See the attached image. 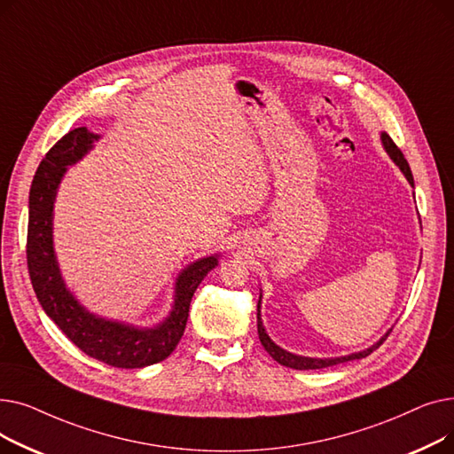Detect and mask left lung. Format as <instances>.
<instances>
[{
	"label": "left lung",
	"mask_w": 454,
	"mask_h": 454,
	"mask_svg": "<svg viewBox=\"0 0 454 454\" xmlns=\"http://www.w3.org/2000/svg\"><path fill=\"white\" fill-rule=\"evenodd\" d=\"M380 143H383V149L390 156V160L399 167V171L404 175V178H407L409 184L414 187V178H412V171H411V167H409V161L404 160L403 153L397 149V145L392 141V137L387 132H380ZM261 298H263V293H261V289H259V301H257V335H259V340H261V344H263V348L267 349V353L272 356L276 363H279L281 366L293 368V370H320V368L335 366V364L355 361V359H364V356H368L373 349H377L380 344L387 340V337L390 335V331H392V327H390L377 342H373L366 349L355 351V353H349V355H340V356H303V355H296V353H291L287 349H283L281 346H278L269 337V333H267V329L263 325V320H261Z\"/></svg>",
	"instance_id": "8db88e82"
}]
</instances>
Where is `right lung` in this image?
I'll list each match as a JSON object with an SVG mask.
<instances>
[{
  "instance_id": "add662e5",
  "label": "right lung",
  "mask_w": 454,
  "mask_h": 454,
  "mask_svg": "<svg viewBox=\"0 0 454 454\" xmlns=\"http://www.w3.org/2000/svg\"><path fill=\"white\" fill-rule=\"evenodd\" d=\"M101 134L86 127L67 132L38 165L29 191L27 265L35 294L64 335L86 355L115 368H145L167 359L180 342L189 303L200 281L219 265L211 254L185 265L173 283L171 311L153 325L108 318L90 311L67 287L55 252V202L67 167L79 163Z\"/></svg>"
}]
</instances>
